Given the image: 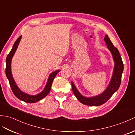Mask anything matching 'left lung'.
Wrapping results in <instances>:
<instances>
[{"mask_svg": "<svg viewBox=\"0 0 135 135\" xmlns=\"http://www.w3.org/2000/svg\"><path fill=\"white\" fill-rule=\"evenodd\" d=\"M104 39L106 42V45L108 50L110 51L112 55L114 64L112 76L110 83L106 89L103 93L97 95V96L90 97H85L79 92L73 82L71 81L72 90H73L75 96L77 97L80 103L84 105H86L99 106L105 103L118 90L121 84V75H122L124 70V65L122 59H121L119 50L116 47L114 46L107 35H105Z\"/></svg>", "mask_w": 135, "mask_h": 135, "instance_id": "1", "label": "left lung"}]
</instances>
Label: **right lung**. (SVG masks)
<instances>
[{"mask_svg":"<svg viewBox=\"0 0 135 135\" xmlns=\"http://www.w3.org/2000/svg\"><path fill=\"white\" fill-rule=\"evenodd\" d=\"M22 38V35L20 36L16 41L15 42L14 46L11 49V50L9 52L6 58V74L7 78L9 81V85H10L11 88L13 93L15 96L17 97L18 99L21 100L23 101L26 102L28 103H35L37 102L40 101L41 100L45 98L50 92L51 88V85L52 81L54 80L55 75L57 74L58 72L60 71V70H57L49 75L48 80L47 81L46 85L41 92L35 95H31L26 93L23 91H22L20 89L18 86L17 84H16L15 81L13 78L12 72H11V61L13 56L15 54L16 50H17L18 45L19 44Z\"/></svg>","mask_w":135,"mask_h":135,"instance_id":"1","label":"right lung"}]
</instances>
